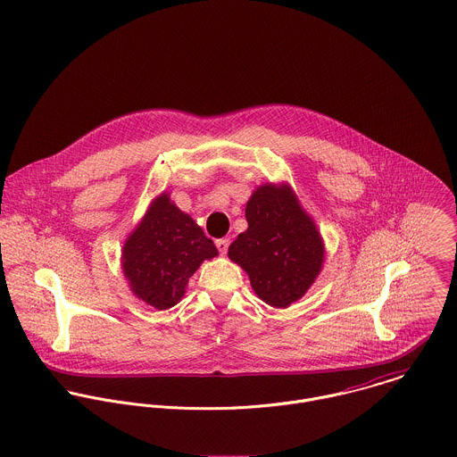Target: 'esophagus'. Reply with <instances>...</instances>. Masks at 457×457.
<instances>
[{"instance_id":"obj_1","label":"esophagus","mask_w":457,"mask_h":457,"mask_svg":"<svg viewBox=\"0 0 457 457\" xmlns=\"http://www.w3.org/2000/svg\"><path fill=\"white\" fill-rule=\"evenodd\" d=\"M228 245H230L228 239H218V241H216V248H218V252H220L221 255H225V253L228 252Z\"/></svg>"}]
</instances>
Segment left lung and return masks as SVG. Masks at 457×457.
Instances as JSON below:
<instances>
[{
	"mask_svg": "<svg viewBox=\"0 0 457 457\" xmlns=\"http://www.w3.org/2000/svg\"><path fill=\"white\" fill-rule=\"evenodd\" d=\"M248 230L228 248V259L250 276L263 303L287 308L319 276L324 243L313 220L288 187H261L246 204Z\"/></svg>",
	"mask_w": 457,
	"mask_h": 457,
	"instance_id": "obj_1",
	"label": "left lung"
}]
</instances>
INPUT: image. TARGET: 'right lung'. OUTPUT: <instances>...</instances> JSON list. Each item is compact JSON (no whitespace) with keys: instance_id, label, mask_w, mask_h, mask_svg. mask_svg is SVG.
Segmentation results:
<instances>
[{"instance_id":"obj_1","label":"right lung","mask_w":457,"mask_h":457,"mask_svg":"<svg viewBox=\"0 0 457 457\" xmlns=\"http://www.w3.org/2000/svg\"><path fill=\"white\" fill-rule=\"evenodd\" d=\"M216 255L214 243L163 194L125 243L123 270L138 299L169 310L181 301L198 265Z\"/></svg>"}]
</instances>
